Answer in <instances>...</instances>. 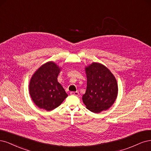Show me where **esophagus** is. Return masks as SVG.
<instances>
[{
    "instance_id": "obj_1",
    "label": "esophagus",
    "mask_w": 151,
    "mask_h": 151,
    "mask_svg": "<svg viewBox=\"0 0 151 151\" xmlns=\"http://www.w3.org/2000/svg\"><path fill=\"white\" fill-rule=\"evenodd\" d=\"M70 94L71 95H75V96H78L79 95V92L78 91H71Z\"/></svg>"
}]
</instances>
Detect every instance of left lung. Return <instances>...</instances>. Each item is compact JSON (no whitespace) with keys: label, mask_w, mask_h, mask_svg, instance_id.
Masks as SVG:
<instances>
[{"label":"left lung","mask_w":151,"mask_h":151,"mask_svg":"<svg viewBox=\"0 0 151 151\" xmlns=\"http://www.w3.org/2000/svg\"><path fill=\"white\" fill-rule=\"evenodd\" d=\"M87 87L82 100L86 108L93 113L109 109L117 97L118 85L109 68L99 63L85 67Z\"/></svg>","instance_id":"8db88e82"}]
</instances>
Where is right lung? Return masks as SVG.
<instances>
[{
    "label": "right lung",
    "mask_w": 151,
    "mask_h": 151,
    "mask_svg": "<svg viewBox=\"0 0 151 151\" xmlns=\"http://www.w3.org/2000/svg\"><path fill=\"white\" fill-rule=\"evenodd\" d=\"M61 68L53 61L41 66L32 76L29 85L33 102L40 109L51 111L59 106L68 96L58 81Z\"/></svg>",
    "instance_id": "obj_1"
}]
</instances>
